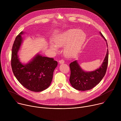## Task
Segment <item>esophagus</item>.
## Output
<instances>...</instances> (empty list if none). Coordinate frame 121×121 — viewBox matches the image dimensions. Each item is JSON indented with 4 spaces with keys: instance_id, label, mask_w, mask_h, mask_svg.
I'll return each instance as SVG.
<instances>
[{
    "instance_id": "esophagus-1",
    "label": "esophagus",
    "mask_w": 121,
    "mask_h": 121,
    "mask_svg": "<svg viewBox=\"0 0 121 121\" xmlns=\"http://www.w3.org/2000/svg\"><path fill=\"white\" fill-rule=\"evenodd\" d=\"M59 63H60V64H64V63H65V61L62 59V60H59Z\"/></svg>"
}]
</instances>
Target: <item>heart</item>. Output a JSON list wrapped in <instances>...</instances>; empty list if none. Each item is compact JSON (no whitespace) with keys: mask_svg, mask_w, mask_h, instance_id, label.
Instances as JSON below:
<instances>
[{"mask_svg":"<svg viewBox=\"0 0 121 121\" xmlns=\"http://www.w3.org/2000/svg\"><path fill=\"white\" fill-rule=\"evenodd\" d=\"M86 34L78 29H72L60 33L54 38L55 44L50 43V47L55 51L57 47L64 46V54L66 57L74 58L79 53L86 40Z\"/></svg>","mask_w":121,"mask_h":121,"instance_id":"b5f03b06","label":"heart"}]
</instances>
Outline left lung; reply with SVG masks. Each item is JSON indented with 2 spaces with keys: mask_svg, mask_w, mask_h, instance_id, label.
<instances>
[{
  "mask_svg": "<svg viewBox=\"0 0 121 121\" xmlns=\"http://www.w3.org/2000/svg\"><path fill=\"white\" fill-rule=\"evenodd\" d=\"M101 36L107 41L99 32ZM109 51L107 49L106 55L103 61L99 68L92 71H85L81 68L77 60L71 63L69 65L71 74L69 81L72 87L76 90L81 91L92 89L98 84L105 75L108 63Z\"/></svg>",
  "mask_w": 121,
  "mask_h": 121,
  "instance_id": "obj_1",
  "label": "left lung"
}]
</instances>
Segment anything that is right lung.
<instances>
[{"mask_svg":"<svg viewBox=\"0 0 121 121\" xmlns=\"http://www.w3.org/2000/svg\"><path fill=\"white\" fill-rule=\"evenodd\" d=\"M22 31L14 42L11 64L13 74L19 82L27 89L34 92L42 91L47 89L52 81L54 70L57 62L54 58L43 56L39 54L26 64L22 63L19 58L23 39Z\"/></svg>","mask_w":121,"mask_h":121,"instance_id":"1","label":"right lung"}]
</instances>
